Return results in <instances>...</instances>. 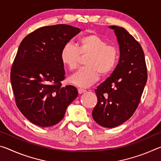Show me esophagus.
Listing matches in <instances>:
<instances>
[{
    "instance_id": "1",
    "label": "esophagus",
    "mask_w": 161,
    "mask_h": 161,
    "mask_svg": "<svg viewBox=\"0 0 161 161\" xmlns=\"http://www.w3.org/2000/svg\"><path fill=\"white\" fill-rule=\"evenodd\" d=\"M85 92H86V90H85V89H81V88H79L78 89V92H79V94H83Z\"/></svg>"
}]
</instances>
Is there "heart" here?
<instances>
[{"label": "heart", "mask_w": 161, "mask_h": 161, "mask_svg": "<svg viewBox=\"0 0 161 161\" xmlns=\"http://www.w3.org/2000/svg\"><path fill=\"white\" fill-rule=\"evenodd\" d=\"M81 57L87 56L85 67L69 78L72 84L87 87L99 80L100 75L107 76L118 63L119 52L116 46L107 42L99 35L91 33L80 37L75 45L67 43L61 51L62 64L70 71L77 69Z\"/></svg>", "instance_id": "heart-1"}]
</instances>
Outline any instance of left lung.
Segmentation results:
<instances>
[{
    "label": "left lung",
    "instance_id": "1",
    "mask_svg": "<svg viewBox=\"0 0 161 161\" xmlns=\"http://www.w3.org/2000/svg\"><path fill=\"white\" fill-rule=\"evenodd\" d=\"M119 45V63L109 77L95 89L98 102L92 117L100 126L114 128L132 116L147 81L145 56L141 45L126 29L111 25Z\"/></svg>",
    "mask_w": 161,
    "mask_h": 161
}]
</instances>
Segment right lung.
Here are the masks:
<instances>
[{"label":"right lung","instance_id":"right-lung-1","mask_svg":"<svg viewBox=\"0 0 161 161\" xmlns=\"http://www.w3.org/2000/svg\"><path fill=\"white\" fill-rule=\"evenodd\" d=\"M81 30L64 24L45 26L22 40L13 62L10 81L16 105L31 123L49 127L64 118L78 96L75 86H62L64 46Z\"/></svg>","mask_w":161,"mask_h":161}]
</instances>
